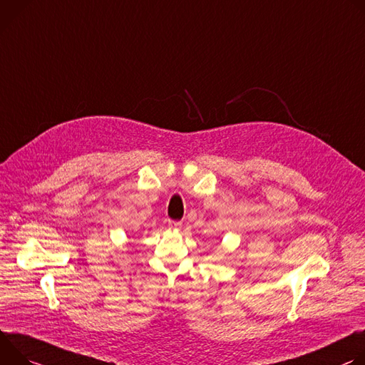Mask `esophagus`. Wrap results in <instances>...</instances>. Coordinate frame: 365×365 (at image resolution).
Instances as JSON below:
<instances>
[{"label": "esophagus", "mask_w": 365, "mask_h": 365, "mask_svg": "<svg viewBox=\"0 0 365 365\" xmlns=\"http://www.w3.org/2000/svg\"><path fill=\"white\" fill-rule=\"evenodd\" d=\"M168 226H170V229L178 230V229H181L182 223H181V222H178V220H168Z\"/></svg>", "instance_id": "obj_1"}]
</instances>
